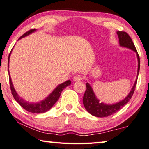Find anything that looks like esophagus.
I'll use <instances>...</instances> for the list:
<instances>
[{"label": "esophagus", "mask_w": 149, "mask_h": 149, "mask_svg": "<svg viewBox=\"0 0 149 149\" xmlns=\"http://www.w3.org/2000/svg\"><path fill=\"white\" fill-rule=\"evenodd\" d=\"M82 79V77L81 75L80 74H77L76 76H74V78H73V81H81Z\"/></svg>", "instance_id": "1"}]
</instances>
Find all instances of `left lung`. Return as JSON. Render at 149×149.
<instances>
[{
    "label": "left lung",
    "instance_id": "obj_1",
    "mask_svg": "<svg viewBox=\"0 0 149 149\" xmlns=\"http://www.w3.org/2000/svg\"><path fill=\"white\" fill-rule=\"evenodd\" d=\"M117 35H118L119 38V43L120 46L123 47H127L130 49L132 51L136 52L137 58H138V74L140 69V58L137 52V51L135 48L133 42L129 35V34L124 31H118L117 32ZM137 79L136 80L135 83H134L133 87H132L131 91H130L129 95L126 97L124 100L120 101L118 103L113 105H107L103 103H100L99 100L97 99L95 94L93 93L92 88L91 87L90 84L88 83L86 84V89L85 93L84 94L83 98H82V102L84 106V108L86 109L89 113L92 114L93 116H97V117H107L111 114L116 113V112L119 111L120 109H122L125 105L130 100L133 95L134 90H135L136 86Z\"/></svg>",
    "mask_w": 149,
    "mask_h": 149
}]
</instances>
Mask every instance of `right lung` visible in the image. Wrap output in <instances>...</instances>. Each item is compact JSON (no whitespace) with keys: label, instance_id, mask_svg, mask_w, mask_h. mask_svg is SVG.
<instances>
[{"label":"right lung","instance_id":"right-lung-1","mask_svg":"<svg viewBox=\"0 0 149 149\" xmlns=\"http://www.w3.org/2000/svg\"><path fill=\"white\" fill-rule=\"evenodd\" d=\"M35 31V29H31L30 30V31L26 32V33L20 36L19 39L20 38H21L22 37H24L25 36L29 35V34L33 33V32H34ZM10 52L8 56V62H9V57H10ZM70 82H71L70 81H67L65 82H63V83L61 84L60 85H58L55 89H54L53 92H52L51 95L49 96V97L46 98V99L42 100V101H41L40 102H38V103L32 104L25 101V100H24L22 98H20L19 96L17 95V93H16L15 88L13 87L10 74H9V83H10L11 93H12L14 98L17 100L18 103H19L24 109L30 112V113H42L49 111V110L51 109L54 104H55V102L57 101V100H58V98L61 96L62 91H63L65 87H67V86L70 85Z\"/></svg>","mask_w":149,"mask_h":149}]
</instances>
